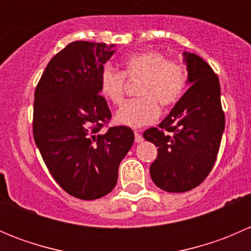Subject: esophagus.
Instances as JSON below:
<instances>
[{"mask_svg":"<svg viewBox=\"0 0 251 251\" xmlns=\"http://www.w3.org/2000/svg\"><path fill=\"white\" fill-rule=\"evenodd\" d=\"M143 141V137H142V135L138 131H135V142L136 143H140V142Z\"/></svg>","mask_w":251,"mask_h":251,"instance_id":"1","label":"esophagus"}]
</instances>
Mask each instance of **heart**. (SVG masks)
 I'll return each mask as SVG.
<instances>
[{
  "instance_id": "obj_1",
  "label": "heart",
  "mask_w": 251,
  "mask_h": 251,
  "mask_svg": "<svg viewBox=\"0 0 251 251\" xmlns=\"http://www.w3.org/2000/svg\"><path fill=\"white\" fill-rule=\"evenodd\" d=\"M125 76L141 77L137 100H127L115 115L120 125L137 128L153 124L160 115L159 103L173 105L187 85V70L181 62L169 60L159 50L131 53L123 59V72L105 64L100 69V91L114 104H120L125 93Z\"/></svg>"
}]
</instances>
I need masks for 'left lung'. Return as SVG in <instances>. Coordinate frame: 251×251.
Here are the masks:
<instances>
[{"instance_id":"left-lung-1","label":"left lung","mask_w":251,"mask_h":251,"mask_svg":"<svg viewBox=\"0 0 251 251\" xmlns=\"http://www.w3.org/2000/svg\"><path fill=\"white\" fill-rule=\"evenodd\" d=\"M191 87L159 127L144 131L143 137L158 147L151 165L154 183L163 191L183 193L201 183L211 171L225 130L219 77L194 53L183 52Z\"/></svg>"}]
</instances>
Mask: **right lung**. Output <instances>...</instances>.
Masks as SVG:
<instances>
[{
  "label": "right lung",
  "instance_id": "right-lung-1",
  "mask_svg": "<svg viewBox=\"0 0 251 251\" xmlns=\"http://www.w3.org/2000/svg\"><path fill=\"white\" fill-rule=\"evenodd\" d=\"M115 45L75 41L48 63L35 91L34 140L57 183L93 201L110 193L135 135L126 126L100 132L110 120L98 77Z\"/></svg>",
  "mask_w": 251,
  "mask_h": 251
}]
</instances>
